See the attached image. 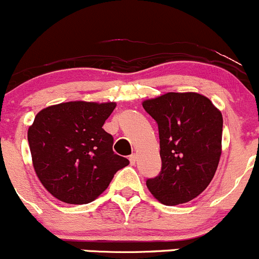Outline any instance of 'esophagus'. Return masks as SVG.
<instances>
[{
    "label": "esophagus",
    "mask_w": 259,
    "mask_h": 259,
    "mask_svg": "<svg viewBox=\"0 0 259 259\" xmlns=\"http://www.w3.org/2000/svg\"><path fill=\"white\" fill-rule=\"evenodd\" d=\"M136 161H137V157H136V154H131L130 162H131V164H132V166L136 163Z\"/></svg>",
    "instance_id": "1"
}]
</instances>
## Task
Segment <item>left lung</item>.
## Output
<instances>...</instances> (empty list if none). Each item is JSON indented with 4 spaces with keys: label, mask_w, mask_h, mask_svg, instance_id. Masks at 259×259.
Masks as SVG:
<instances>
[{
    "label": "left lung",
    "mask_w": 259,
    "mask_h": 259,
    "mask_svg": "<svg viewBox=\"0 0 259 259\" xmlns=\"http://www.w3.org/2000/svg\"><path fill=\"white\" fill-rule=\"evenodd\" d=\"M143 108L158 124L162 168L146 185L161 203L177 206L201 194L222 152V113L199 93L169 92Z\"/></svg>",
    "instance_id": "1"
}]
</instances>
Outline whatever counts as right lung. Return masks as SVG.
I'll return each instance as SVG.
<instances>
[{
    "label": "right lung",
    "mask_w": 259,
    "mask_h": 259,
    "mask_svg": "<svg viewBox=\"0 0 259 259\" xmlns=\"http://www.w3.org/2000/svg\"><path fill=\"white\" fill-rule=\"evenodd\" d=\"M116 103L76 101L37 113L28 128L32 162L44 187L60 201L86 204L130 161L113 152V137L102 128Z\"/></svg>",
    "instance_id": "1"
}]
</instances>
